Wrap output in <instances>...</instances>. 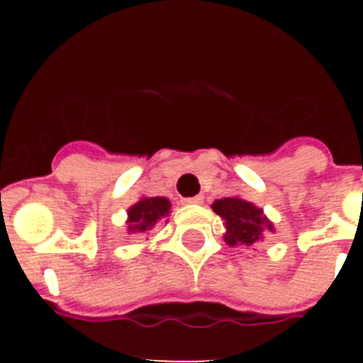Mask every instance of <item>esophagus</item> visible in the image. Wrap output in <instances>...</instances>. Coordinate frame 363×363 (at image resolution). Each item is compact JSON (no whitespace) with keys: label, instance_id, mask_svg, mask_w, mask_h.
I'll return each instance as SVG.
<instances>
[{"label":"esophagus","instance_id":"1","mask_svg":"<svg viewBox=\"0 0 363 363\" xmlns=\"http://www.w3.org/2000/svg\"><path fill=\"white\" fill-rule=\"evenodd\" d=\"M185 203H203V196L201 194H196V196L192 198H185Z\"/></svg>","mask_w":363,"mask_h":363}]
</instances>
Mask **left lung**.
I'll list each match as a JSON object with an SVG mask.
<instances>
[{
  "mask_svg": "<svg viewBox=\"0 0 363 363\" xmlns=\"http://www.w3.org/2000/svg\"><path fill=\"white\" fill-rule=\"evenodd\" d=\"M213 209L218 216L225 220V242L229 245H236V243L251 245L262 238L264 227L272 230L271 223L262 216V209L240 198L216 200L213 203Z\"/></svg>",
  "mask_w": 363,
  "mask_h": 363,
  "instance_id": "1",
  "label": "left lung"
}]
</instances>
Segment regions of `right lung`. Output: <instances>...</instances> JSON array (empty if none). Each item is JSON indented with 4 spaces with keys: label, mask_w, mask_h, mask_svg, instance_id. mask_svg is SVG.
I'll return each instance as SVG.
<instances>
[{
    "label": "right lung",
    "mask_w": 363,
    "mask_h": 363,
    "mask_svg": "<svg viewBox=\"0 0 363 363\" xmlns=\"http://www.w3.org/2000/svg\"><path fill=\"white\" fill-rule=\"evenodd\" d=\"M169 209H171V201L167 198H143L129 209V220H127L129 233L138 234L150 230L165 214H169Z\"/></svg>",
    "instance_id": "right-lung-1"
}]
</instances>
